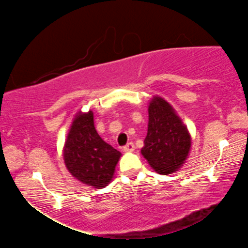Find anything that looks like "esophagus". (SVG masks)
<instances>
[{
  "label": "esophagus",
  "mask_w": 248,
  "mask_h": 248,
  "mask_svg": "<svg viewBox=\"0 0 248 248\" xmlns=\"http://www.w3.org/2000/svg\"><path fill=\"white\" fill-rule=\"evenodd\" d=\"M134 149H135V146H134V143H132V142H129V143L126 144V146L124 147V153H132V152H134Z\"/></svg>",
  "instance_id": "1"
}]
</instances>
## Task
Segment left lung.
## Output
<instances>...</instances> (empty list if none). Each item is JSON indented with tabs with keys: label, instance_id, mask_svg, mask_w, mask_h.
I'll list each match as a JSON object with an SVG mask.
<instances>
[{
	"label": "left lung",
	"instance_id": "obj_1",
	"mask_svg": "<svg viewBox=\"0 0 248 248\" xmlns=\"http://www.w3.org/2000/svg\"><path fill=\"white\" fill-rule=\"evenodd\" d=\"M191 149V135L173 107L155 95L148 105V132L141 154L160 175L178 171Z\"/></svg>",
	"mask_w": 248,
	"mask_h": 248
}]
</instances>
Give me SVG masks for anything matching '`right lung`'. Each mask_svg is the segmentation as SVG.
<instances>
[{
  "label": "right lung",
  "instance_id": "add662e5",
  "mask_svg": "<svg viewBox=\"0 0 248 248\" xmlns=\"http://www.w3.org/2000/svg\"><path fill=\"white\" fill-rule=\"evenodd\" d=\"M120 157L121 153L96 132L92 110L77 113L62 147V158L71 175L87 186L102 189L112 182Z\"/></svg>",
  "mask_w": 248,
  "mask_h": 248
}]
</instances>
